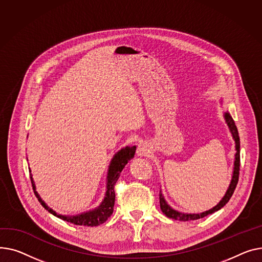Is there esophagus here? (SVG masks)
Listing matches in <instances>:
<instances>
[{
	"mask_svg": "<svg viewBox=\"0 0 262 262\" xmlns=\"http://www.w3.org/2000/svg\"><path fill=\"white\" fill-rule=\"evenodd\" d=\"M136 153H137L138 157H147L149 153H150L149 146L146 143H141L140 145L137 146Z\"/></svg>",
	"mask_w": 262,
	"mask_h": 262,
	"instance_id": "obj_1",
	"label": "esophagus"
}]
</instances>
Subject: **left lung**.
Segmentation results:
<instances>
[{
    "label": "left lung",
    "mask_w": 262,
    "mask_h": 262,
    "mask_svg": "<svg viewBox=\"0 0 262 262\" xmlns=\"http://www.w3.org/2000/svg\"><path fill=\"white\" fill-rule=\"evenodd\" d=\"M224 117L226 119L228 128H229L230 132H232L233 137H234V140H235V143H236V155H235V163H234L235 167H234L233 179H232V182H230V185H229L225 195L223 196V199L219 202V204H217L213 208H211V209H209V210H207L205 212H202V213H191V214L189 213L188 214V213H182V212H179V211L172 209L170 206H169L166 203L163 194L160 191L159 195H160L161 210L163 211L164 214H166L168 218H171V219H174V220H181V221H190V220H198V219L204 218V217L207 216V214H210V213H212L214 211L221 209L229 201L230 196L233 195V193H234V191L236 189L237 184H238V180H239V170H240V138H239L237 127L235 125V121L232 118V116H230V114L229 113H225Z\"/></svg>",
    "instance_id": "left-lung-1"
}]
</instances>
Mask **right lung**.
<instances>
[{"mask_svg": "<svg viewBox=\"0 0 262 262\" xmlns=\"http://www.w3.org/2000/svg\"><path fill=\"white\" fill-rule=\"evenodd\" d=\"M135 150L136 147H126L124 149H121L120 151H118L115 157L113 158L110 168H109V172H107V184H106V193H105V198L103 200V202L101 203V205L94 209L92 211L79 214V216H75V217H66V216H61V214H58L57 212H55L53 209L49 208L46 206V204L42 201L41 198L39 196L38 192L35 189V184L33 181V178L30 177V181H32V186L33 189L35 191L36 196L38 198L39 202L41 203V205L48 210L51 213H53L54 216L62 219L64 221H68L70 223L76 224V225H83V226H97L103 222H105L109 218L112 212H113V208H114V203H115V191H114V187L115 184L119 178V174L121 172L122 169L126 166V164L134 157L135 155Z\"/></svg>", "mask_w": 262, "mask_h": 262, "instance_id": "add662e5", "label": "right lung"}]
</instances>
